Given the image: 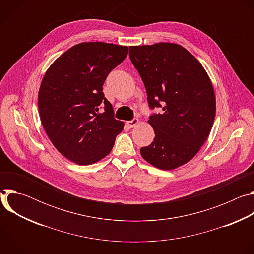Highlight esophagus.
<instances>
[{"mask_svg":"<svg viewBox=\"0 0 254 254\" xmlns=\"http://www.w3.org/2000/svg\"><path fill=\"white\" fill-rule=\"evenodd\" d=\"M138 125V120L137 119H133L131 121H128L127 122V126L129 127V128H132L134 127H136Z\"/></svg>","mask_w":254,"mask_h":254,"instance_id":"esophagus-1","label":"esophagus"}]
</instances>
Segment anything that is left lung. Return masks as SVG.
Listing matches in <instances>:
<instances>
[{"label":"left lung","instance_id":"obj_1","mask_svg":"<svg viewBox=\"0 0 254 254\" xmlns=\"http://www.w3.org/2000/svg\"><path fill=\"white\" fill-rule=\"evenodd\" d=\"M129 58L146 87L149 106L162 107L150 116L154 141L141 157L162 170L192 160L206 141L215 119L213 85L201 63L174 43L129 46Z\"/></svg>","mask_w":254,"mask_h":254}]
</instances>
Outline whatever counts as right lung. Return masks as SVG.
<instances>
[{
  "label": "right lung",
  "instance_id": "add662e5",
  "mask_svg": "<svg viewBox=\"0 0 254 254\" xmlns=\"http://www.w3.org/2000/svg\"><path fill=\"white\" fill-rule=\"evenodd\" d=\"M127 51V46L83 42L64 52L46 71L38 94L40 119L53 146L68 160L91 165L113 150L124 123L115 119L102 85Z\"/></svg>",
  "mask_w": 254,
  "mask_h": 254
}]
</instances>
